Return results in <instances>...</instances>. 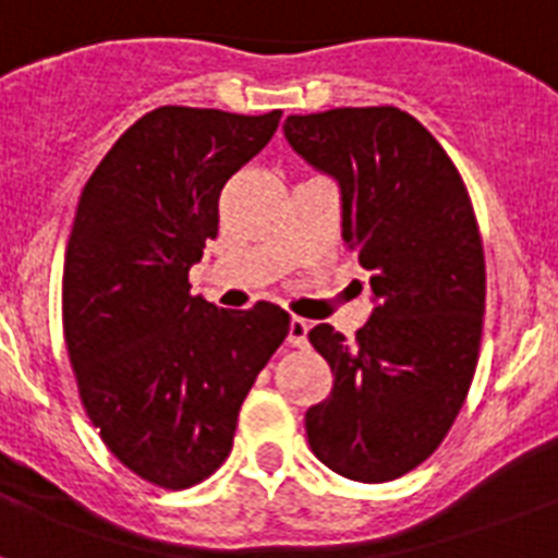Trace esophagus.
I'll use <instances>...</instances> for the list:
<instances>
[{"mask_svg":"<svg viewBox=\"0 0 558 558\" xmlns=\"http://www.w3.org/2000/svg\"><path fill=\"white\" fill-rule=\"evenodd\" d=\"M287 343L294 345V349H303V345L308 343V323L303 320V317H292V320H289Z\"/></svg>","mask_w":558,"mask_h":558,"instance_id":"1","label":"esophagus"}]
</instances>
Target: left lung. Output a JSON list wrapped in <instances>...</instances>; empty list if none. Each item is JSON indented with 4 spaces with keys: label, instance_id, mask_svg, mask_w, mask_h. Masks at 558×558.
Returning a JSON list of instances; mask_svg holds the SVG:
<instances>
[{
    "label": "left lung",
    "instance_id": "8db88e82",
    "mask_svg": "<svg viewBox=\"0 0 558 558\" xmlns=\"http://www.w3.org/2000/svg\"><path fill=\"white\" fill-rule=\"evenodd\" d=\"M287 142L340 184L343 241L372 271L374 312L349 343L308 331L331 395L306 411L323 465L388 482L437 451L474 380L485 315V252L460 170L397 107L289 116Z\"/></svg>",
    "mask_w": 558,
    "mask_h": 558
}]
</instances>
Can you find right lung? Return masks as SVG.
I'll use <instances>...</instances> for the list:
<instances>
[{"label": "right lung", "instance_id": "right-lung-1", "mask_svg": "<svg viewBox=\"0 0 558 558\" xmlns=\"http://www.w3.org/2000/svg\"><path fill=\"white\" fill-rule=\"evenodd\" d=\"M278 121L280 110L158 107L78 198L62 278L70 366L101 442L158 488H192L223 465L238 411L289 335L275 303L232 312L190 294L223 184Z\"/></svg>", "mask_w": 558, "mask_h": 558}]
</instances>
